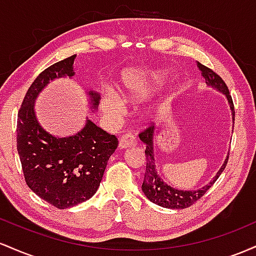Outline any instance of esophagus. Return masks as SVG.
<instances>
[{"mask_svg": "<svg viewBox=\"0 0 256 256\" xmlns=\"http://www.w3.org/2000/svg\"><path fill=\"white\" fill-rule=\"evenodd\" d=\"M137 144V138L132 134H125L119 138V148L125 149Z\"/></svg>", "mask_w": 256, "mask_h": 256, "instance_id": "34e87169", "label": "esophagus"}]
</instances>
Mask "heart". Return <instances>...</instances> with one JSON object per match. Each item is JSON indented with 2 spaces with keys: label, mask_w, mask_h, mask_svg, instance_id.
<instances>
[{
  "label": "heart",
  "mask_w": 256,
  "mask_h": 256,
  "mask_svg": "<svg viewBox=\"0 0 256 256\" xmlns=\"http://www.w3.org/2000/svg\"><path fill=\"white\" fill-rule=\"evenodd\" d=\"M152 80H160L161 76L158 73H152ZM149 77L143 73H138L134 70H128L122 73V89L125 94L130 96H140V94H144L146 88L149 86ZM102 106L106 110L113 112L119 108V100L113 92H106L102 98Z\"/></svg>",
  "instance_id": "1"
}]
</instances>
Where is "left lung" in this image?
<instances>
[{
  "mask_svg": "<svg viewBox=\"0 0 256 256\" xmlns=\"http://www.w3.org/2000/svg\"><path fill=\"white\" fill-rule=\"evenodd\" d=\"M198 68L201 70L202 76L206 79V83L208 84V86H212L214 89L219 90L220 92H222L228 98V104H230L231 113H232V119H234V102H232V98L228 92V86H226L225 82L222 80V77L219 74H216L213 70L208 68L207 66L202 64H198ZM154 125L148 126L144 130L140 132L138 136L140 140H142L146 144V173H144V179H143L142 184V190L144 192V195L150 200L152 204L161 206V207L165 208H171V210H183V208H188L190 206L195 204L196 201H198L202 196L207 192V190L210 189L212 185L216 183V179L219 178V176L222 174V172L224 171L226 164H228V155L226 158L224 165L222 166V168L219 170L218 173L216 174V177L213 178V180H210L206 186L201 188L198 190H192V192H184V190H177L173 189L172 186L167 185L165 182L161 180V178L158 176L156 172V166H155V158H154V150H152V137H154Z\"/></svg>",
  "mask_w": 256,
  "mask_h": 256,
  "instance_id": "8db88e82",
  "label": "left lung"
}]
</instances>
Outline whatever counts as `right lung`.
I'll list each match as a JSON object with an SVG mask.
<instances>
[{"mask_svg": "<svg viewBox=\"0 0 256 256\" xmlns=\"http://www.w3.org/2000/svg\"><path fill=\"white\" fill-rule=\"evenodd\" d=\"M64 58L46 68L28 88L18 113L16 148L28 186L58 208L73 207L98 192L107 161L118 146V138L91 120L70 137H54L38 124L34 100L49 80L74 76V58ZM92 108L98 95L89 92Z\"/></svg>", "mask_w": 256, "mask_h": 256, "instance_id": "right-lung-1", "label": "right lung"}]
</instances>
